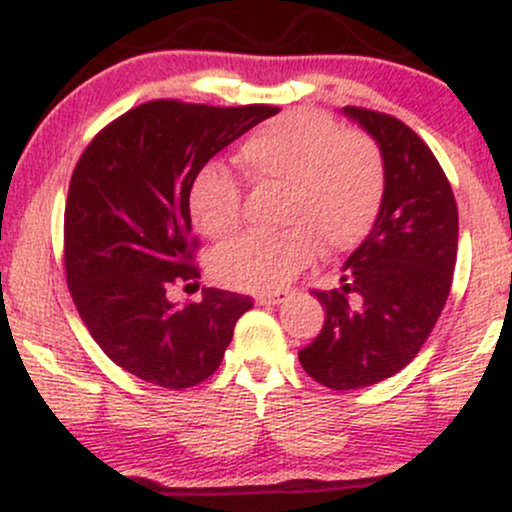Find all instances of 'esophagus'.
Instances as JSON below:
<instances>
[{"instance_id": "1", "label": "esophagus", "mask_w": 512, "mask_h": 512, "mask_svg": "<svg viewBox=\"0 0 512 512\" xmlns=\"http://www.w3.org/2000/svg\"><path fill=\"white\" fill-rule=\"evenodd\" d=\"M288 298H291V293H288V291L260 293V295H255V303L257 305H281V303H286Z\"/></svg>"}]
</instances>
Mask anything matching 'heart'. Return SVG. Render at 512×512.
<instances>
[{
    "label": "heart",
    "mask_w": 512,
    "mask_h": 512,
    "mask_svg": "<svg viewBox=\"0 0 512 512\" xmlns=\"http://www.w3.org/2000/svg\"><path fill=\"white\" fill-rule=\"evenodd\" d=\"M238 164L255 186L281 190L276 233H245L212 255L214 279L250 293H274L322 252L360 243L384 197V159L362 133L341 131L324 114H286L240 145ZM188 212L205 238L231 236L240 188L229 171L205 166L188 193Z\"/></svg>",
    "instance_id": "heart-1"
}]
</instances>
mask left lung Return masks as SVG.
<instances>
[{
    "instance_id": "8db88e82",
    "label": "left lung",
    "mask_w": 512,
    "mask_h": 512,
    "mask_svg": "<svg viewBox=\"0 0 512 512\" xmlns=\"http://www.w3.org/2000/svg\"><path fill=\"white\" fill-rule=\"evenodd\" d=\"M343 114L377 140L384 197L369 236L343 264L341 288L315 291L324 326L298 353L305 372L334 391L389 379L420 353L446 305L458 255L451 183L420 135L372 109L343 107Z\"/></svg>"
}]
</instances>
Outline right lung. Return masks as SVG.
<instances>
[{
    "label": "right lung",
    "mask_w": 512,
    "mask_h": 512,
    "mask_svg": "<svg viewBox=\"0 0 512 512\" xmlns=\"http://www.w3.org/2000/svg\"><path fill=\"white\" fill-rule=\"evenodd\" d=\"M274 114L267 104L145 102L78 159L64 209L66 281L90 336L133 377L181 391L221 365L252 300L202 288L200 303L176 305L166 291L200 279L188 212L195 176Z\"/></svg>",
    "instance_id": "1"
}]
</instances>
